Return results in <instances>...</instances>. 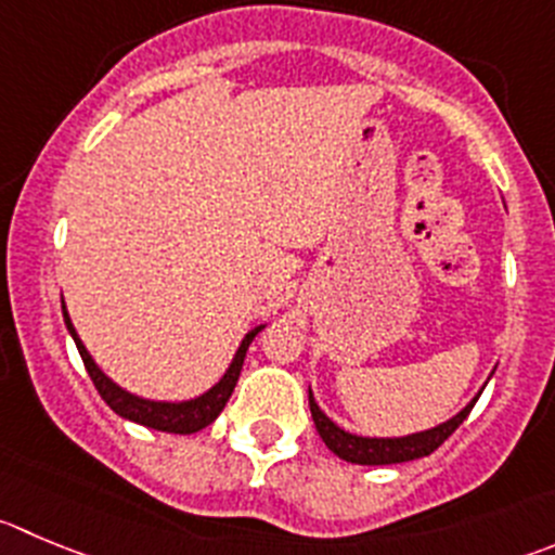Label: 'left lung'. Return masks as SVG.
<instances>
[{
  "instance_id": "8db88e82",
  "label": "left lung",
  "mask_w": 555,
  "mask_h": 555,
  "mask_svg": "<svg viewBox=\"0 0 555 555\" xmlns=\"http://www.w3.org/2000/svg\"><path fill=\"white\" fill-rule=\"evenodd\" d=\"M490 376H493V373H490ZM482 389L474 395L472 403L463 405L455 416H450V420L441 422V425L427 427V430H420V433H409V436H384V439L382 436H357V433L343 430V427L337 425V422H332L330 416L321 411V405L315 403L313 389H308V400H310V414H313L315 430H319L324 444L330 447L340 461L360 463V466H392V463L416 461V457H425L430 455V452L439 450V447L450 439L452 433L463 425V420L472 414L474 403L479 400Z\"/></svg>"
}]
</instances>
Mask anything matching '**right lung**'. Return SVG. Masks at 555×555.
<instances>
[{"label":"right lung","mask_w":555,"mask_h":555,"mask_svg":"<svg viewBox=\"0 0 555 555\" xmlns=\"http://www.w3.org/2000/svg\"><path fill=\"white\" fill-rule=\"evenodd\" d=\"M62 315H65L67 332H70V337L76 340V348H78V353H81L83 367H87L89 378H92V384L98 387L100 398L111 405V411H116V414L122 416V420L139 422V425L152 427V430L179 433V436H190V433L204 430V427L212 425V422L218 420V414L225 409L231 392H234L236 382H240L242 362H245V353H247V348H250L253 337H256L258 332L267 326V324L253 326V330L242 337L240 348H236L231 365L225 367L223 378H220L215 387H209L204 395H198V398H190V400H152V398H141V395L128 392V389L119 387L114 378H108L103 371H100L98 362L92 360V353L87 351L83 340L78 337L76 326H73L70 313H67V308H65V299H62Z\"/></svg>","instance_id":"add662e5"}]
</instances>
